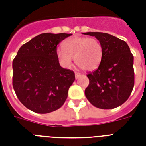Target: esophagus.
<instances>
[{"label":"esophagus","instance_id":"obj_1","mask_svg":"<svg viewBox=\"0 0 146 146\" xmlns=\"http://www.w3.org/2000/svg\"><path fill=\"white\" fill-rule=\"evenodd\" d=\"M81 76H82V75H81L80 73H75V77H76V80H77V79H79V78H80Z\"/></svg>","mask_w":146,"mask_h":146}]
</instances>
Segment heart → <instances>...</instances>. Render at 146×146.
I'll return each mask as SVG.
<instances>
[{"label":"heart","instance_id":"1","mask_svg":"<svg viewBox=\"0 0 146 146\" xmlns=\"http://www.w3.org/2000/svg\"><path fill=\"white\" fill-rule=\"evenodd\" d=\"M63 47L64 50H57V56L64 66H70L73 58H75L76 64L86 71L95 70L101 64L103 49L95 38L73 36L66 40Z\"/></svg>","mask_w":146,"mask_h":146}]
</instances>
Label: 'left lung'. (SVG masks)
Here are the masks:
<instances>
[{"label": "left lung", "instance_id": "8db88e82", "mask_svg": "<svg viewBox=\"0 0 146 146\" xmlns=\"http://www.w3.org/2000/svg\"><path fill=\"white\" fill-rule=\"evenodd\" d=\"M103 49L102 61L96 70L87 76L89 84L85 95L96 108L113 109L124 103L134 86L133 56L128 44L108 33L89 32Z\"/></svg>", "mask_w": 146, "mask_h": 146}]
</instances>
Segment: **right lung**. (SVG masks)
Returning <instances> with one entry per match:
<instances>
[{
	"instance_id": "right-lung-1",
	"label": "right lung",
	"mask_w": 146,
	"mask_h": 146,
	"mask_svg": "<svg viewBox=\"0 0 146 146\" xmlns=\"http://www.w3.org/2000/svg\"><path fill=\"white\" fill-rule=\"evenodd\" d=\"M42 33L19 49L13 60V86L22 104L38 113L59 109L67 98L75 73L60 66L57 46L70 36Z\"/></svg>"
}]
</instances>
